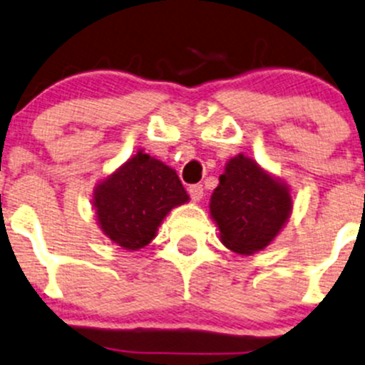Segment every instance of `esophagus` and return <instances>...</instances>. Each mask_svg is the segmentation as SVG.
<instances>
[{
	"label": "esophagus",
	"mask_w": 365,
	"mask_h": 365,
	"mask_svg": "<svg viewBox=\"0 0 365 365\" xmlns=\"http://www.w3.org/2000/svg\"><path fill=\"white\" fill-rule=\"evenodd\" d=\"M189 194L190 197H192V201H200L201 197H203V185H200V183H194V185H189Z\"/></svg>",
	"instance_id": "esophagus-1"
}]
</instances>
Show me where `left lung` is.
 Returning <instances> with one entry per match:
<instances>
[{
	"label": "left lung",
	"mask_w": 365,
	"mask_h": 365,
	"mask_svg": "<svg viewBox=\"0 0 365 365\" xmlns=\"http://www.w3.org/2000/svg\"><path fill=\"white\" fill-rule=\"evenodd\" d=\"M219 180L210 200V213L219 226L222 244L238 254L267 247L292 213L288 189L244 155L227 162Z\"/></svg>",
	"instance_id": "left-lung-1"
}]
</instances>
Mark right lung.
Returning a JSON list of instances; mask_svg holds the SVG:
<instances>
[{"label": "right lung", "instance_id": "add662e5", "mask_svg": "<svg viewBox=\"0 0 365 365\" xmlns=\"http://www.w3.org/2000/svg\"><path fill=\"white\" fill-rule=\"evenodd\" d=\"M189 200L175 169L138 152L95 190L93 205L102 231L120 247L148 245L173 206Z\"/></svg>", "mask_w": 365, "mask_h": 365}]
</instances>
